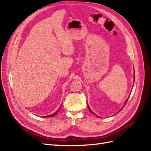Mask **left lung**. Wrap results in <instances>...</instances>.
<instances>
[{
	"instance_id": "obj_1",
	"label": "left lung",
	"mask_w": 151,
	"mask_h": 151,
	"mask_svg": "<svg viewBox=\"0 0 151 151\" xmlns=\"http://www.w3.org/2000/svg\"><path fill=\"white\" fill-rule=\"evenodd\" d=\"M134 80H135V73H134ZM129 96L128 97V99H127V100H126V101H125V104H124V106H125V104H126V103H127V100H128V99H129ZM87 107H88V109H89V111L91 112V113L92 114H95V115L96 116V117H97V118H101V117H100V116H98V115H96V114H94V113H93V112L92 111V110H91V109H90V107H89V105H88V104H87ZM124 106L123 107H122V109H120V111H119L118 112V113H119V112H120V111H121V110L122 109H123V108H124Z\"/></svg>"
}]
</instances>
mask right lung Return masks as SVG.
Here are the masks:
<instances>
[{"label": "right lung", "mask_w": 151, "mask_h": 151, "mask_svg": "<svg viewBox=\"0 0 151 151\" xmlns=\"http://www.w3.org/2000/svg\"><path fill=\"white\" fill-rule=\"evenodd\" d=\"M61 106H62V104H61V106H60V107H59V109H58V111H56L55 113H53V114H51V115H49V116H43V117H44V118H48V117H52V116H55L56 114H57L58 113V111H59V110H60V107H61Z\"/></svg>", "instance_id": "right-lung-1"}]
</instances>
